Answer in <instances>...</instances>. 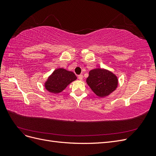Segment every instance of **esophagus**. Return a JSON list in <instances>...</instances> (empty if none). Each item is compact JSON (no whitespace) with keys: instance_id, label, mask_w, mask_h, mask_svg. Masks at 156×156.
<instances>
[{"instance_id":"obj_1","label":"esophagus","mask_w":156,"mask_h":156,"mask_svg":"<svg viewBox=\"0 0 156 156\" xmlns=\"http://www.w3.org/2000/svg\"><path fill=\"white\" fill-rule=\"evenodd\" d=\"M83 78V75H78V79L80 80V81H82Z\"/></svg>"}]
</instances>
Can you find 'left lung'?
<instances>
[{
	"label": "left lung",
	"instance_id": "obj_1",
	"mask_svg": "<svg viewBox=\"0 0 156 156\" xmlns=\"http://www.w3.org/2000/svg\"><path fill=\"white\" fill-rule=\"evenodd\" d=\"M87 83L99 97L104 98L114 92L118 87V78L110 71L96 68L89 72Z\"/></svg>",
	"mask_w": 156,
	"mask_h": 156
}]
</instances>
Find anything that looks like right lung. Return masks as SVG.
<instances>
[{
	"label": "right lung",
	"mask_w": 156,
	"mask_h": 156,
	"mask_svg": "<svg viewBox=\"0 0 156 156\" xmlns=\"http://www.w3.org/2000/svg\"><path fill=\"white\" fill-rule=\"evenodd\" d=\"M77 77L73 72L64 68L55 69L45 83L47 90L53 94L62 92L69 84L75 81Z\"/></svg>",
	"instance_id": "right-lung-1"
}]
</instances>
